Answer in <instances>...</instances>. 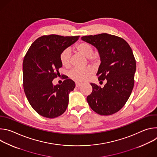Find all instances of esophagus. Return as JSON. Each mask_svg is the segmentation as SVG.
<instances>
[{
	"label": "esophagus",
	"instance_id": "1",
	"mask_svg": "<svg viewBox=\"0 0 157 157\" xmlns=\"http://www.w3.org/2000/svg\"><path fill=\"white\" fill-rule=\"evenodd\" d=\"M75 84H76V87H79V86H81L82 84V82H76Z\"/></svg>",
	"mask_w": 157,
	"mask_h": 157
}]
</instances>
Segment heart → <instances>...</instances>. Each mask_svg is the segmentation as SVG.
I'll use <instances>...</instances> for the list:
<instances>
[{
	"mask_svg": "<svg viewBox=\"0 0 157 157\" xmlns=\"http://www.w3.org/2000/svg\"><path fill=\"white\" fill-rule=\"evenodd\" d=\"M76 51L91 62H95L98 59L96 55H94V49L91 44L86 42L79 43L76 47ZM71 52L70 49L66 48L62 51L59 56L61 64L64 67H69L71 64ZM93 73V70L89 68H73L69 73L70 77L76 81H85L87 80Z\"/></svg>",
	"mask_w": 157,
	"mask_h": 157,
	"instance_id": "b5f03b06",
	"label": "heart"
}]
</instances>
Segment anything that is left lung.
<instances>
[{
  "mask_svg": "<svg viewBox=\"0 0 157 157\" xmlns=\"http://www.w3.org/2000/svg\"><path fill=\"white\" fill-rule=\"evenodd\" d=\"M81 40L98 50L101 63L97 75L99 81L107 82L103 87L91 83L93 92L87 101L98 114L116 113L124 107L133 87L136 61L132 50L123 38L107 33L84 36Z\"/></svg>",
  "mask_w": 157,
  "mask_h": 157,
  "instance_id": "obj_1",
  "label": "left lung"
}]
</instances>
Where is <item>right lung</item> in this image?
Returning a JSON list of instances; mask_svg holds the SVG:
<instances>
[{"mask_svg":"<svg viewBox=\"0 0 157 157\" xmlns=\"http://www.w3.org/2000/svg\"><path fill=\"white\" fill-rule=\"evenodd\" d=\"M79 36L44 35L30 46L23 61L24 89L32 108L40 116L53 119L63 114L69 102L75 82L66 78L61 84L53 85L62 67V51L75 43Z\"/></svg>","mask_w":157,"mask_h":157,"instance_id":"obj_1","label":"right lung"}]
</instances>
